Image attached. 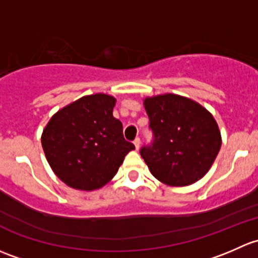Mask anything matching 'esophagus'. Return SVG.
I'll return each mask as SVG.
<instances>
[{"mask_svg":"<svg viewBox=\"0 0 258 258\" xmlns=\"http://www.w3.org/2000/svg\"><path fill=\"white\" fill-rule=\"evenodd\" d=\"M134 145H135V149H137V150L140 148V139H139V138H137V139L134 140Z\"/></svg>","mask_w":258,"mask_h":258,"instance_id":"34e87169","label":"esophagus"}]
</instances>
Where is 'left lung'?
Segmentation results:
<instances>
[{"instance_id":"8db88e82","label":"left lung","mask_w":258,"mask_h":258,"mask_svg":"<svg viewBox=\"0 0 258 258\" xmlns=\"http://www.w3.org/2000/svg\"><path fill=\"white\" fill-rule=\"evenodd\" d=\"M154 143L140 155L155 179L187 186L203 179L214 164L221 133L214 115L190 98L166 93L143 99Z\"/></svg>"}]
</instances>
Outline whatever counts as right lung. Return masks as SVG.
<instances>
[{"mask_svg":"<svg viewBox=\"0 0 258 258\" xmlns=\"http://www.w3.org/2000/svg\"><path fill=\"white\" fill-rule=\"evenodd\" d=\"M116 99L109 94L84 95L59 109L44 126V155L58 179L76 190L93 191L110 181L132 143L113 116Z\"/></svg>","mask_w":258,"mask_h":258,"instance_id":"obj_1","label":"right lung"}]
</instances>
